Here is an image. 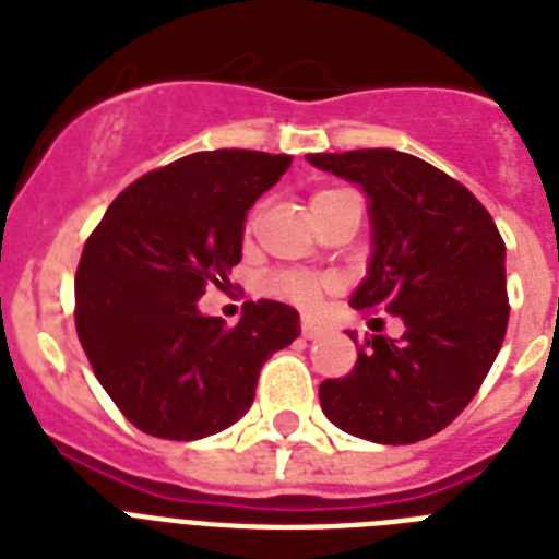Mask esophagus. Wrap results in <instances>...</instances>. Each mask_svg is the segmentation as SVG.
I'll use <instances>...</instances> for the list:
<instances>
[{
    "instance_id": "1",
    "label": "esophagus",
    "mask_w": 559,
    "mask_h": 559,
    "mask_svg": "<svg viewBox=\"0 0 559 559\" xmlns=\"http://www.w3.org/2000/svg\"><path fill=\"white\" fill-rule=\"evenodd\" d=\"M324 333V324H319L316 319H301V336L305 340H319Z\"/></svg>"
}]
</instances>
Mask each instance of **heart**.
Masks as SVG:
<instances>
[{
  "label": "heart",
  "mask_w": 559,
  "mask_h": 559,
  "mask_svg": "<svg viewBox=\"0 0 559 559\" xmlns=\"http://www.w3.org/2000/svg\"><path fill=\"white\" fill-rule=\"evenodd\" d=\"M342 188H328V191H319L310 200V209H322L324 202L336 200L342 197ZM266 287L275 293V296H284L293 305L305 307V310H316V307L324 301V293H328V281L322 275H313V272H301V270H281L275 272L270 281H266Z\"/></svg>",
  "instance_id": "heart-1"
}]
</instances>
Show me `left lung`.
Instances as JSON below:
<instances>
[{"instance_id": "8db88e82", "label": "left lung", "mask_w": 559, "mask_h": 559, "mask_svg": "<svg viewBox=\"0 0 559 559\" xmlns=\"http://www.w3.org/2000/svg\"><path fill=\"white\" fill-rule=\"evenodd\" d=\"M307 162L371 200V266L350 307L406 324L400 340L362 342L350 373L319 385L322 412L366 441H424L464 412L502 348L511 313L502 235L459 179L412 153H307Z\"/></svg>"}]
</instances>
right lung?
I'll list each match as a JSON object with an SVG mask.
<instances>
[{
    "label": "right lung",
    "instance_id": "obj_1",
    "mask_svg": "<svg viewBox=\"0 0 559 559\" xmlns=\"http://www.w3.org/2000/svg\"><path fill=\"white\" fill-rule=\"evenodd\" d=\"M293 156L202 151L118 193L83 246L74 328L121 415L142 432L197 441L249 412L258 373L296 340L298 313L246 301L228 328L197 298L228 284L243 254L246 211Z\"/></svg>",
    "mask_w": 559,
    "mask_h": 559
}]
</instances>
